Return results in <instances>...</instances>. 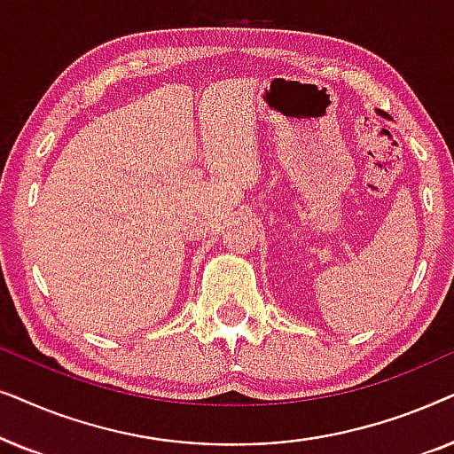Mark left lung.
Here are the masks:
<instances>
[{
	"mask_svg": "<svg viewBox=\"0 0 454 454\" xmlns=\"http://www.w3.org/2000/svg\"><path fill=\"white\" fill-rule=\"evenodd\" d=\"M380 115H382V111H380Z\"/></svg>",
	"mask_w": 454,
	"mask_h": 454,
	"instance_id": "obj_1",
	"label": "left lung"
}]
</instances>
